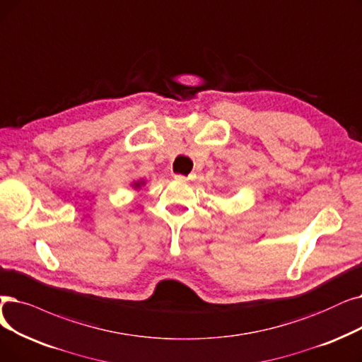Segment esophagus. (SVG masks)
Here are the masks:
<instances>
[{
	"mask_svg": "<svg viewBox=\"0 0 362 362\" xmlns=\"http://www.w3.org/2000/svg\"><path fill=\"white\" fill-rule=\"evenodd\" d=\"M194 175H191V176H180V175H177V176H175V179L177 180V182H183V183H186V182H191V180H194Z\"/></svg>",
	"mask_w": 362,
	"mask_h": 362,
	"instance_id": "obj_1",
	"label": "esophagus"
}]
</instances>
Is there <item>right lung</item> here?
I'll return each instance as SVG.
<instances>
[{
    "instance_id": "obj_1",
    "label": "right lung",
    "mask_w": 362,
    "mask_h": 362,
    "mask_svg": "<svg viewBox=\"0 0 362 362\" xmlns=\"http://www.w3.org/2000/svg\"><path fill=\"white\" fill-rule=\"evenodd\" d=\"M144 185H146V182H145V180H142V179H140V180H136V182H133V183H132L133 189H140V187H142Z\"/></svg>"
}]
</instances>
